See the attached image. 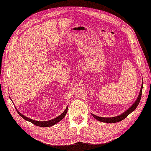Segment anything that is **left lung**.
Masks as SVG:
<instances>
[{
    "label": "left lung",
    "instance_id": "left-lung-1",
    "mask_svg": "<svg viewBox=\"0 0 151 151\" xmlns=\"http://www.w3.org/2000/svg\"><path fill=\"white\" fill-rule=\"evenodd\" d=\"M142 88H143V83H142V86L141 87V90L140 93H139V95L138 96V98L136 100V101L134 103L133 105L131 106L128 110H127L125 112H124L122 114L120 115L119 116H117V117H98V116L94 114H92V115L93 117L97 119L98 121L100 122H106V123H115V122H117L119 121H121L122 120L124 119L126 117H127V116L129 114H130L132 111H133L137 106L138 105L140 101L141 97H142Z\"/></svg>",
    "mask_w": 151,
    "mask_h": 151
}]
</instances>
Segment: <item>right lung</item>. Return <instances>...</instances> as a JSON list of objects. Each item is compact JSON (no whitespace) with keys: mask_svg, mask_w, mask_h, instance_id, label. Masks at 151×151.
Here are the masks:
<instances>
[{"mask_svg":"<svg viewBox=\"0 0 151 151\" xmlns=\"http://www.w3.org/2000/svg\"><path fill=\"white\" fill-rule=\"evenodd\" d=\"M68 107H67L66 109H65V110H64V112L61 115H60L59 116H58L57 117L55 118L54 119H52V120H50V121H34V120H32V119H30L28 117H25V116H24V115H22L21 113L19 112V111L17 110V112L18 113V114L20 115L21 117L22 118H24L25 120H26V121H28L30 122H32V124H34V125L36 126H40V127H50V126H52L54 124H57V122H59V121H60L62 119H63L64 117L65 114H67V111H68Z\"/></svg>","mask_w":151,"mask_h":151,"instance_id":"right-lung-1","label":"right lung"}]
</instances>
